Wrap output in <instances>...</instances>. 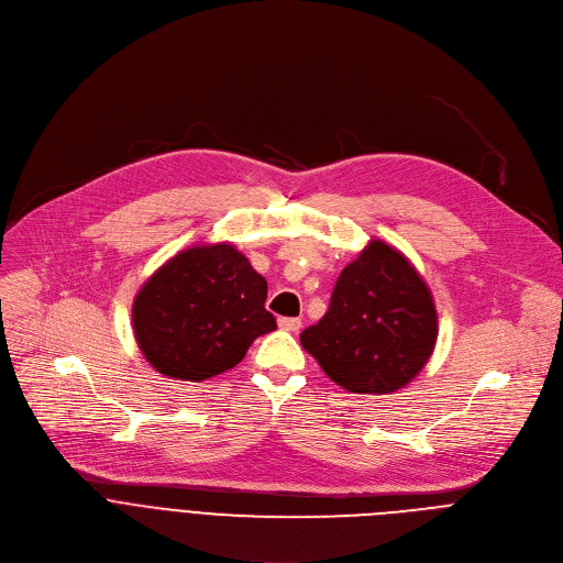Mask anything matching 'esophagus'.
<instances>
[{
  "instance_id": "obj_1",
  "label": "esophagus",
  "mask_w": 563,
  "mask_h": 563,
  "mask_svg": "<svg viewBox=\"0 0 563 563\" xmlns=\"http://www.w3.org/2000/svg\"><path fill=\"white\" fill-rule=\"evenodd\" d=\"M279 329H284L288 333H297L301 329V320L299 318H279Z\"/></svg>"
}]
</instances>
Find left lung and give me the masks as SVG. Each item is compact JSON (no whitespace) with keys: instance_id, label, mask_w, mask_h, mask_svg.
Listing matches in <instances>:
<instances>
[{"instance_id":"left-lung-1","label":"left lung","mask_w":563,"mask_h":563,"mask_svg":"<svg viewBox=\"0 0 563 563\" xmlns=\"http://www.w3.org/2000/svg\"><path fill=\"white\" fill-rule=\"evenodd\" d=\"M439 338L431 292L411 262L380 239L351 262L327 316L301 331V346L351 394L383 396L409 385Z\"/></svg>"}]
</instances>
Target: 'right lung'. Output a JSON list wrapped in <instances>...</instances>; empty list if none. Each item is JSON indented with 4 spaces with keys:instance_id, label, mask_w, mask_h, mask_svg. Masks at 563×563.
<instances>
[{
    "instance_id": "add662e5",
    "label": "right lung",
    "mask_w": 563,
    "mask_h": 563,
    "mask_svg": "<svg viewBox=\"0 0 563 563\" xmlns=\"http://www.w3.org/2000/svg\"><path fill=\"white\" fill-rule=\"evenodd\" d=\"M266 297V279L234 245L180 250L134 299L139 349L167 378H214L236 366L260 335L277 329Z\"/></svg>"
}]
</instances>
